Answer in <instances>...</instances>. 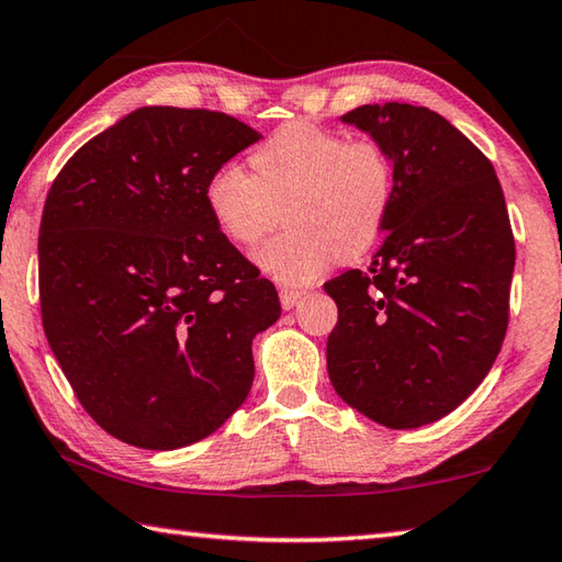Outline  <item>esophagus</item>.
Segmentation results:
<instances>
[{"label": "esophagus", "instance_id": "esophagus-1", "mask_svg": "<svg viewBox=\"0 0 562 562\" xmlns=\"http://www.w3.org/2000/svg\"><path fill=\"white\" fill-rule=\"evenodd\" d=\"M279 299H281L283 311H291L293 305L303 299V291H299V289H281L279 291Z\"/></svg>", "mask_w": 562, "mask_h": 562}]
</instances>
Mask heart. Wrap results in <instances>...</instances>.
Instances as JSON below:
<instances>
[{
	"label": "heart",
	"instance_id": "heart-1",
	"mask_svg": "<svg viewBox=\"0 0 562 562\" xmlns=\"http://www.w3.org/2000/svg\"><path fill=\"white\" fill-rule=\"evenodd\" d=\"M249 176L220 166L205 181V207L232 245L254 247L279 225L291 229L254 261L279 283H313L337 257L355 259L379 239L394 205V158L374 136L345 139L291 122L249 156Z\"/></svg>",
	"mask_w": 562,
	"mask_h": 562
}]
</instances>
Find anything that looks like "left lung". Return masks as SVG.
<instances>
[{
    "instance_id": "left-lung-1",
    "label": "left lung",
    "mask_w": 562,
    "mask_h": 562,
    "mask_svg": "<svg viewBox=\"0 0 562 562\" xmlns=\"http://www.w3.org/2000/svg\"><path fill=\"white\" fill-rule=\"evenodd\" d=\"M394 158V205L372 269L325 283L337 303L327 374L386 428L458 408L490 372L509 325L514 232L494 166L428 108L362 104L342 116Z\"/></svg>"
}]
</instances>
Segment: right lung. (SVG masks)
Segmentation results:
<instances>
[{
  "label": "right lung",
  "mask_w": 562,
  "mask_h": 562,
  "mask_svg": "<svg viewBox=\"0 0 562 562\" xmlns=\"http://www.w3.org/2000/svg\"><path fill=\"white\" fill-rule=\"evenodd\" d=\"M259 139L225 112L139 108L48 190L41 321L82 408L116 440L186 448L245 404L251 340L281 303L210 217L205 181Z\"/></svg>",
  "instance_id": "add662e5"
}]
</instances>
